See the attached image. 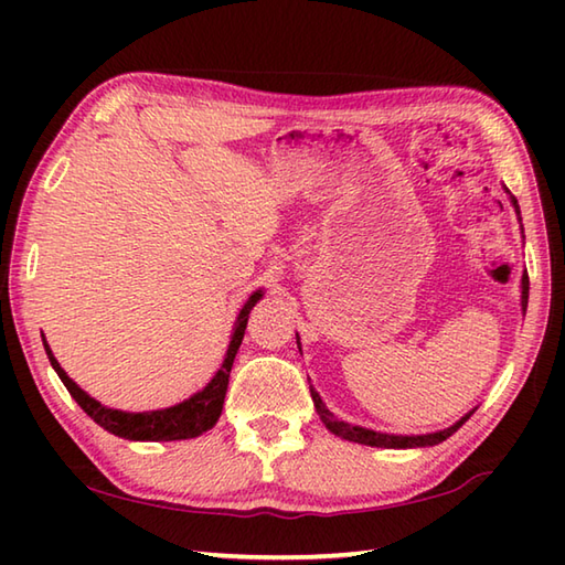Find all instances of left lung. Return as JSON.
Wrapping results in <instances>:
<instances>
[{
  "mask_svg": "<svg viewBox=\"0 0 565 565\" xmlns=\"http://www.w3.org/2000/svg\"><path fill=\"white\" fill-rule=\"evenodd\" d=\"M522 289L530 291V284H522ZM247 316L249 310L243 308V313L237 316L235 322V332L231 347H227L225 362L218 369V374L211 379V383L203 391L194 393L191 398H186L184 403H177L172 407H164V411H150V413H124V411H114V407H106L99 401H94L92 395L84 393L75 381H72L65 369L57 364V359L53 356L51 347H47L45 338H43V347L45 354L51 359V366L57 371L60 381L65 383V388L70 391L72 398L77 401V405L87 413L94 423L102 425L104 429H109L111 435L124 437V439H136V441H172V439H189V437H199L201 431H206L215 425V419L221 417V407H223V388L227 386V371L233 366V359L237 354V347L243 342V334L247 328ZM316 403V411L320 415L322 423L332 431V435L344 437L347 431L352 427L334 419V415L328 411L326 403L320 401L318 391H310Z\"/></svg>",
  "mask_w": 565,
  "mask_h": 565,
  "instance_id": "1",
  "label": "left lung"
}]
</instances>
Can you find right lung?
Listing matches in <instances>:
<instances>
[{
	"mask_svg": "<svg viewBox=\"0 0 565 565\" xmlns=\"http://www.w3.org/2000/svg\"><path fill=\"white\" fill-rule=\"evenodd\" d=\"M518 209V206H514ZM522 303H526V289H522ZM247 308V306H245ZM471 415H466L461 423H456L454 427L435 431V435H423V437H395V435H381V431L374 429H362V427H352L347 431V439L359 441V444H369V447H383V449H413V447H431V444H439L447 437H451L456 429H459L466 419Z\"/></svg>",
	"mask_w": 565,
	"mask_h": 565,
	"instance_id": "1",
	"label": "right lung"
}]
</instances>
